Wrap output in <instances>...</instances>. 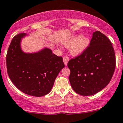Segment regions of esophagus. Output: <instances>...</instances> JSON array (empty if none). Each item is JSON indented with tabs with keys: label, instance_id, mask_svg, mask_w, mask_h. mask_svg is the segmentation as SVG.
I'll list each match as a JSON object with an SVG mask.
<instances>
[{
	"label": "esophagus",
	"instance_id": "esophagus-1",
	"mask_svg": "<svg viewBox=\"0 0 123 123\" xmlns=\"http://www.w3.org/2000/svg\"><path fill=\"white\" fill-rule=\"evenodd\" d=\"M63 62H64L65 66H67V63L69 61V57H67V56H65V57H63Z\"/></svg>",
	"mask_w": 123,
	"mask_h": 123
}]
</instances>
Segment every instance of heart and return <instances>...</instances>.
Returning a JSON list of instances; mask_svg holds the SVG:
<instances>
[{"mask_svg":"<svg viewBox=\"0 0 123 123\" xmlns=\"http://www.w3.org/2000/svg\"><path fill=\"white\" fill-rule=\"evenodd\" d=\"M63 44L68 48H71V53L76 56L84 52L90 44V40L82 37L81 34H78L64 41Z\"/></svg>","mask_w":123,"mask_h":123,"instance_id":"1","label":"heart"}]
</instances>
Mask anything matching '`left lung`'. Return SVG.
Instances as JSON below:
<instances>
[{"label": "left lung", "instance_id": "left-lung-1", "mask_svg": "<svg viewBox=\"0 0 123 123\" xmlns=\"http://www.w3.org/2000/svg\"><path fill=\"white\" fill-rule=\"evenodd\" d=\"M70 84L76 93L92 96L106 87L116 67L114 49L109 38L99 31L93 33L90 45L68 63Z\"/></svg>", "mask_w": 123, "mask_h": 123}]
</instances>
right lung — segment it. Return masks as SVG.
I'll list each match as a JSON object with an SVG mask.
<instances>
[{
  "label": "right lung",
  "mask_w": 123,
  "mask_h": 123,
  "mask_svg": "<svg viewBox=\"0 0 123 123\" xmlns=\"http://www.w3.org/2000/svg\"><path fill=\"white\" fill-rule=\"evenodd\" d=\"M26 36L25 33H19L10 43L6 56L7 73L14 85L23 93L44 96L50 92L65 66L61 56L53 54L48 48L36 52H24L21 41Z\"/></svg>",
  "instance_id": "add662e5"
}]
</instances>
